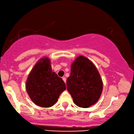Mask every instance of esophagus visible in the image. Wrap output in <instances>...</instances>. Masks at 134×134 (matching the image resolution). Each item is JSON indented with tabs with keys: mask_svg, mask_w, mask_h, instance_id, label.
Here are the masks:
<instances>
[{
	"mask_svg": "<svg viewBox=\"0 0 134 134\" xmlns=\"http://www.w3.org/2000/svg\"><path fill=\"white\" fill-rule=\"evenodd\" d=\"M63 80H64V82H65V83H66V78H65V77H63Z\"/></svg>",
	"mask_w": 134,
	"mask_h": 134,
	"instance_id": "1",
	"label": "esophagus"
}]
</instances>
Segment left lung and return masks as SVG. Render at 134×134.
I'll return each instance as SVG.
<instances>
[{
    "instance_id": "left-lung-1",
    "label": "left lung",
    "mask_w": 134,
    "mask_h": 134,
    "mask_svg": "<svg viewBox=\"0 0 134 134\" xmlns=\"http://www.w3.org/2000/svg\"><path fill=\"white\" fill-rule=\"evenodd\" d=\"M66 86L74 103L82 108L96 104L103 90V82L97 68L83 56H78L71 64Z\"/></svg>"
}]
</instances>
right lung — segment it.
I'll return each mask as SVG.
<instances>
[{
	"label": "right lung",
	"mask_w": 134,
	"mask_h": 134,
	"mask_svg": "<svg viewBox=\"0 0 134 134\" xmlns=\"http://www.w3.org/2000/svg\"><path fill=\"white\" fill-rule=\"evenodd\" d=\"M26 88L30 98L37 106L50 107L57 102L66 86L63 79L52 71L50 59L44 57L30 71Z\"/></svg>",
	"instance_id": "obj_1"
}]
</instances>
